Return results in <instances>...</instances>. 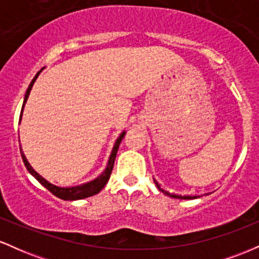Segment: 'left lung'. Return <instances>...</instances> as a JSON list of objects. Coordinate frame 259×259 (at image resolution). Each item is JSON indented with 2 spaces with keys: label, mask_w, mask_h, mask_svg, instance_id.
I'll return each mask as SVG.
<instances>
[{
  "label": "left lung",
  "mask_w": 259,
  "mask_h": 259,
  "mask_svg": "<svg viewBox=\"0 0 259 259\" xmlns=\"http://www.w3.org/2000/svg\"><path fill=\"white\" fill-rule=\"evenodd\" d=\"M154 180V179H153ZM154 184H156V186L158 187V190L159 191H162L163 194L164 195H167V196H169V197H171V198H180V200H195V198H198V197H201V196H190V195H186V196H181V195H177V194H170V192H168V191H165V190H163L162 187H160V185L158 183H157L156 180H154Z\"/></svg>",
  "instance_id": "obj_1"
}]
</instances>
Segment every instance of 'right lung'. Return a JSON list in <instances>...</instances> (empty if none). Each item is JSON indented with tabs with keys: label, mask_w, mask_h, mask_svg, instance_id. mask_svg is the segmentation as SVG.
Listing matches in <instances>:
<instances>
[{
	"label": "right lung",
	"mask_w": 259,
	"mask_h": 259,
	"mask_svg": "<svg viewBox=\"0 0 259 259\" xmlns=\"http://www.w3.org/2000/svg\"><path fill=\"white\" fill-rule=\"evenodd\" d=\"M44 69V68H42ZM42 69L40 70V72H37L36 75L34 76V79L31 80L30 85H29L28 90L25 92V96H24V102H23V107H22V113H20V117H19V123L20 120H22V115H23V109H24V106L26 103V100H28L29 95H30V91L32 89V85H34V82L36 81L37 76L40 75V73L42 72ZM125 132H123L119 135V138L115 140V144L114 146H113V150L111 152V156H109V159H108V163H107V167L105 170L102 171V174L99 175V177L96 178V179L91 180V181H88V183L85 184H81V185H78V186H70V187H62V186H57V185H53V184L50 183V181H47L45 178L41 177L40 174L36 173V171L34 170V168L31 167L30 163L28 162V159H26L24 152H23V150L20 148V153H22V158H23V162H24L26 169H28V171L30 173L32 177L36 179L38 183L41 184V185L46 187L49 191H51L53 195L57 196L58 198H61V200H64V201H75V200H82V198H86V197H90V196H94L96 194H99L101 190L105 187V185L107 183H108L109 180V177H111V173L113 170V165H114V160H115V156H117V152H118V148H119V145L121 142V140H123L124 136H125Z\"/></svg>",
	"instance_id": "right-lung-1"
}]
</instances>
